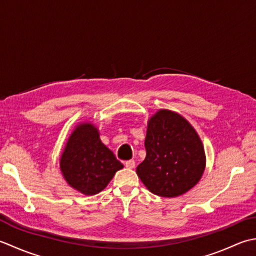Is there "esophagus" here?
Listing matches in <instances>:
<instances>
[{
    "instance_id": "obj_1",
    "label": "esophagus",
    "mask_w": 256,
    "mask_h": 256,
    "mask_svg": "<svg viewBox=\"0 0 256 256\" xmlns=\"http://www.w3.org/2000/svg\"><path fill=\"white\" fill-rule=\"evenodd\" d=\"M124 166H126V168H128V169H134V166H136L134 160H128V161H126V162H124Z\"/></svg>"
}]
</instances>
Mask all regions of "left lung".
Listing matches in <instances>:
<instances>
[{
	"mask_svg": "<svg viewBox=\"0 0 256 256\" xmlns=\"http://www.w3.org/2000/svg\"><path fill=\"white\" fill-rule=\"evenodd\" d=\"M144 147L147 154L136 171L154 194L178 196L200 181L206 169L204 148L181 114L160 109L150 117Z\"/></svg>",
	"mask_w": 256,
	"mask_h": 256,
	"instance_id": "1",
	"label": "left lung"
}]
</instances>
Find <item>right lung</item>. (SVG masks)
I'll return each mask as SVG.
<instances>
[{"label":"right lung","mask_w":256,"mask_h":256,"mask_svg":"<svg viewBox=\"0 0 256 256\" xmlns=\"http://www.w3.org/2000/svg\"><path fill=\"white\" fill-rule=\"evenodd\" d=\"M67 184L85 196L102 191L124 164L99 138L92 122L77 124L70 136L60 161Z\"/></svg>","instance_id":"add662e5"}]
</instances>
